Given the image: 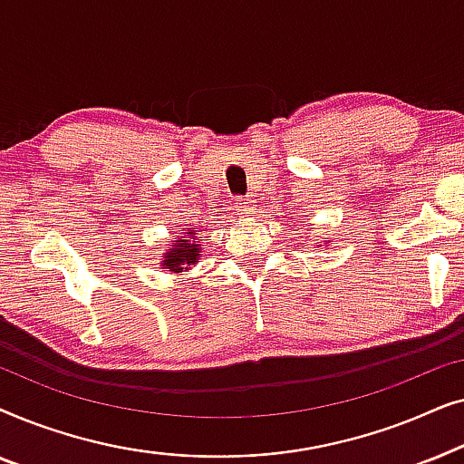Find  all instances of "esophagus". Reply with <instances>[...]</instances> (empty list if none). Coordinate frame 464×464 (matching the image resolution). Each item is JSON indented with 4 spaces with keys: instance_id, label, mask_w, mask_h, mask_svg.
I'll return each mask as SVG.
<instances>
[{
    "instance_id": "esophagus-1",
    "label": "esophagus",
    "mask_w": 464,
    "mask_h": 464,
    "mask_svg": "<svg viewBox=\"0 0 464 464\" xmlns=\"http://www.w3.org/2000/svg\"><path fill=\"white\" fill-rule=\"evenodd\" d=\"M234 205H237L238 215H251L253 211H256V205H253L251 198H237Z\"/></svg>"
}]
</instances>
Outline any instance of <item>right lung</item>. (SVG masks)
Masks as SVG:
<instances>
[{"label":"right lung","mask_w":464,"mask_h":464,"mask_svg":"<svg viewBox=\"0 0 464 464\" xmlns=\"http://www.w3.org/2000/svg\"><path fill=\"white\" fill-rule=\"evenodd\" d=\"M189 237H194V230L186 232ZM200 256V245H196V240H175V246L173 249L167 251V259H164V264L169 266L173 272H181L186 270L188 266H194L196 257Z\"/></svg>","instance_id":"right-lung-1"}]
</instances>
